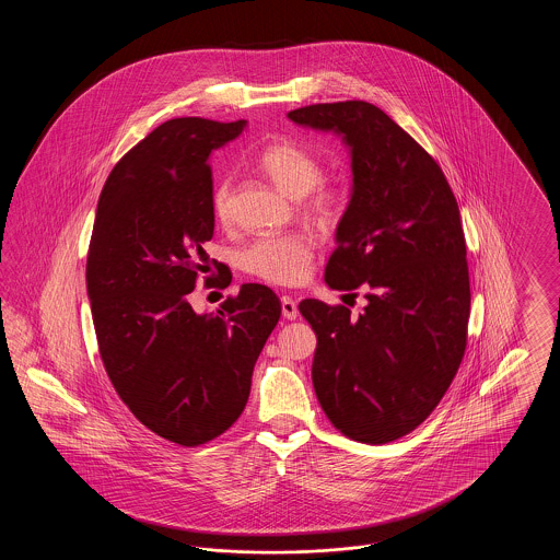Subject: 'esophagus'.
Returning <instances> with one entry per match:
<instances>
[{
	"label": "esophagus",
	"instance_id": "1",
	"mask_svg": "<svg viewBox=\"0 0 560 560\" xmlns=\"http://www.w3.org/2000/svg\"><path fill=\"white\" fill-rule=\"evenodd\" d=\"M281 315L288 320L298 319V304L290 295L281 298Z\"/></svg>",
	"mask_w": 560,
	"mask_h": 560
}]
</instances>
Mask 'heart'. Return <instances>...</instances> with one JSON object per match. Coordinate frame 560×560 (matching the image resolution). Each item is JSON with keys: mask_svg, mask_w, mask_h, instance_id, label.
<instances>
[{"mask_svg": "<svg viewBox=\"0 0 560 560\" xmlns=\"http://www.w3.org/2000/svg\"><path fill=\"white\" fill-rule=\"evenodd\" d=\"M258 167L268 180L290 195L292 199L306 197V212L317 218H329L336 212L340 192L334 187H323L317 158L292 140H275L258 153ZM233 187L222 178L212 192L215 218L226 224L231 220ZM240 267L247 275L272 285H298L306 279L313 262V241L306 235H279L260 237L245 245L240 252Z\"/></svg>", "mask_w": 560, "mask_h": 560, "instance_id": "heart-1", "label": "heart"}]
</instances>
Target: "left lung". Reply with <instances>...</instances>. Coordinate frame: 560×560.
Instances as JSON below:
<instances>
[{
    "instance_id": "obj_1",
    "label": "left lung",
    "mask_w": 560,
    "mask_h": 560,
    "mask_svg": "<svg viewBox=\"0 0 560 560\" xmlns=\"http://www.w3.org/2000/svg\"><path fill=\"white\" fill-rule=\"evenodd\" d=\"M288 117L348 149L352 187L325 283L368 290L359 317L300 302L317 334L313 386L334 427L382 445L427 420L466 350L470 281L457 201L436 161L382 108L347 101Z\"/></svg>"
}]
</instances>
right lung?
Instances as JSON below:
<instances>
[{
  "mask_svg": "<svg viewBox=\"0 0 560 560\" xmlns=\"http://www.w3.org/2000/svg\"><path fill=\"white\" fill-rule=\"evenodd\" d=\"M245 126L178 117L140 140L108 174L88 252L85 288L108 377L144 427L185 447L237 422L281 317L279 298L260 283L241 285L210 315L188 302L210 267L208 160Z\"/></svg>",
  "mask_w": 560,
  "mask_h": 560,
  "instance_id": "right-lung-1",
  "label": "right lung"
}]
</instances>
